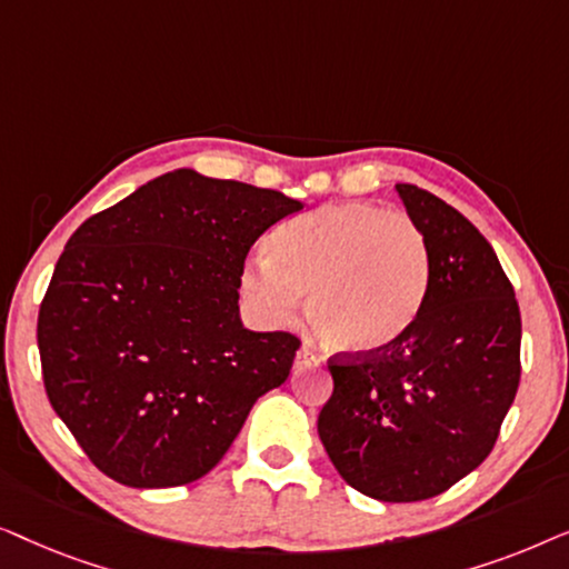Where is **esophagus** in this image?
<instances>
[{
	"mask_svg": "<svg viewBox=\"0 0 569 569\" xmlns=\"http://www.w3.org/2000/svg\"><path fill=\"white\" fill-rule=\"evenodd\" d=\"M323 360L318 355H313L310 352V349H306L302 347L300 352H298V357H295V365H298V368H308V365H321Z\"/></svg>",
	"mask_w": 569,
	"mask_h": 569,
	"instance_id": "1",
	"label": "esophagus"
}]
</instances>
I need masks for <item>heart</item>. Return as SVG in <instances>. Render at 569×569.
I'll list each match as a JSON object with an SVG mask.
<instances>
[{
  "label": "heart",
  "instance_id": "heart-1",
  "mask_svg": "<svg viewBox=\"0 0 569 569\" xmlns=\"http://www.w3.org/2000/svg\"><path fill=\"white\" fill-rule=\"evenodd\" d=\"M243 292L271 321H308L339 352H372L417 321L430 287L427 240L407 214L376 201H339L284 222L269 259L243 269Z\"/></svg>",
  "mask_w": 569,
  "mask_h": 569
}]
</instances>
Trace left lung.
Masks as SVG:
<instances>
[{"label": "left lung", "mask_w": 569, "mask_h": 569, "mask_svg": "<svg viewBox=\"0 0 569 569\" xmlns=\"http://www.w3.org/2000/svg\"><path fill=\"white\" fill-rule=\"evenodd\" d=\"M430 253V287L409 331L329 360L318 435L357 492L417 502L492 453L520 380V310L495 248L435 193L396 183Z\"/></svg>", "instance_id": "8db88e82"}]
</instances>
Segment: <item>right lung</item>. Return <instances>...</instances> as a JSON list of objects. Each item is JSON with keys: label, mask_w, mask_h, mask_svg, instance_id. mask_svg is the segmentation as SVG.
Segmentation results:
<instances>
[{"label": "right lung", "mask_w": 569, "mask_h": 569, "mask_svg": "<svg viewBox=\"0 0 569 569\" xmlns=\"http://www.w3.org/2000/svg\"><path fill=\"white\" fill-rule=\"evenodd\" d=\"M298 199L178 168L84 220L38 313L43 386L106 477L197 481L290 376L300 339L240 321L251 246Z\"/></svg>", "instance_id": "right-lung-1"}]
</instances>
